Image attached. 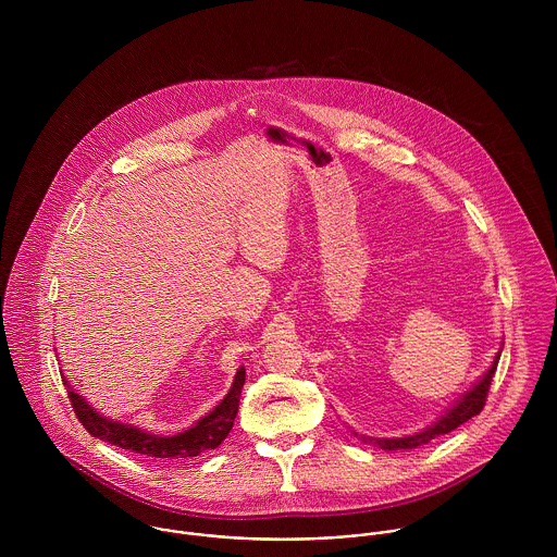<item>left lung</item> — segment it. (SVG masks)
<instances>
[{
    "mask_svg": "<svg viewBox=\"0 0 557 557\" xmlns=\"http://www.w3.org/2000/svg\"><path fill=\"white\" fill-rule=\"evenodd\" d=\"M497 362H499V354L495 356L491 369L478 380L476 384L463 397L459 398L440 420H435L431 426L422 429L420 433L405 435V437H369V435H362V442L364 444H375L382 450H411V448L429 444L431 440H435L440 435H446V433L455 431L457 426H461L463 422H468L470 418H474L482 411V407L486 403L488 388H491V382H493V375H495V369H497Z\"/></svg>",
    "mask_w": 557,
    "mask_h": 557,
    "instance_id": "1",
    "label": "left lung"
}]
</instances>
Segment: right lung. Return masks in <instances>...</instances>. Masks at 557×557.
Wrapping results in <instances>:
<instances>
[{
    "label": "right lung",
    "instance_id": "obj_1",
    "mask_svg": "<svg viewBox=\"0 0 557 557\" xmlns=\"http://www.w3.org/2000/svg\"><path fill=\"white\" fill-rule=\"evenodd\" d=\"M244 380H246V371H244V367H239L236 380L232 384V391L206 418H201L190 429H186L177 435L162 437V435L148 433L144 429H137L133 424H124V422L104 418L85 398L71 388L66 377H62V382L69 388V398L73 403V409L89 435H94L102 442H109L122 450H131V453L154 457V459H188V457H199L206 450L219 448L234 426Z\"/></svg>",
    "mask_w": 557,
    "mask_h": 557
}]
</instances>
